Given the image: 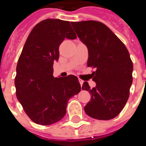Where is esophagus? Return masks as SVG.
Wrapping results in <instances>:
<instances>
[{"mask_svg":"<svg viewBox=\"0 0 146 146\" xmlns=\"http://www.w3.org/2000/svg\"><path fill=\"white\" fill-rule=\"evenodd\" d=\"M79 82H80V85H81V86H82V84H83V82H84V81H83V80H80V79H79Z\"/></svg>","mask_w":146,"mask_h":146,"instance_id":"34e87169","label":"esophagus"}]
</instances>
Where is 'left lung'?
Returning <instances> with one entry per match:
<instances>
[{
    "label": "left lung",
    "mask_w": 146,
    "mask_h": 146,
    "mask_svg": "<svg viewBox=\"0 0 146 146\" xmlns=\"http://www.w3.org/2000/svg\"><path fill=\"white\" fill-rule=\"evenodd\" d=\"M80 41L89 51L87 65L96 68L90 89L84 82L82 89L89 91L91 99L86 113L97 120H111L120 113L129 96L133 65L124 44L107 26L95 20L71 22Z\"/></svg>",
    "instance_id": "1"
}]
</instances>
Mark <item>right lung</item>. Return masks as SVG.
<instances>
[{
	"instance_id": "add662e5",
	"label": "right lung",
	"mask_w": 146,
	"mask_h": 146,
	"mask_svg": "<svg viewBox=\"0 0 146 146\" xmlns=\"http://www.w3.org/2000/svg\"><path fill=\"white\" fill-rule=\"evenodd\" d=\"M76 35L68 21L47 19L31 31L17 66L16 95L33 122L50 125L66 113L69 99L81 90L78 78L53 76V64L59 58V46Z\"/></svg>"
}]
</instances>
